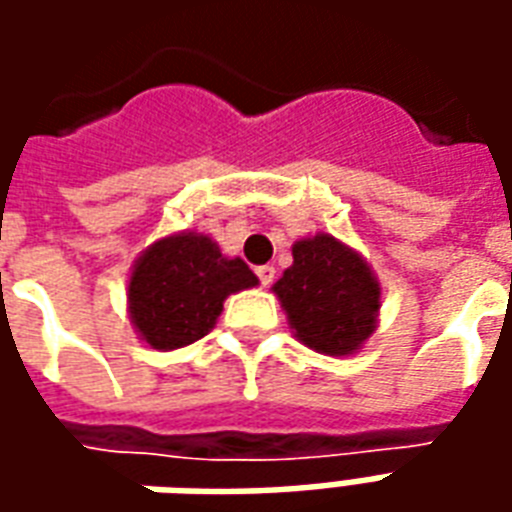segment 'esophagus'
<instances>
[{
  "mask_svg": "<svg viewBox=\"0 0 512 512\" xmlns=\"http://www.w3.org/2000/svg\"><path fill=\"white\" fill-rule=\"evenodd\" d=\"M274 277H277V268H274V266H260V268H257V279H260V285H263V288H268V285L274 282Z\"/></svg>",
  "mask_w": 512,
  "mask_h": 512,
  "instance_id": "obj_1",
  "label": "esophagus"
}]
</instances>
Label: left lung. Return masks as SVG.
I'll return each mask as SVG.
<instances>
[{
  "mask_svg": "<svg viewBox=\"0 0 512 512\" xmlns=\"http://www.w3.org/2000/svg\"><path fill=\"white\" fill-rule=\"evenodd\" d=\"M293 334L312 351L351 356L376 332L381 285L356 249L329 233L293 244V266L274 285Z\"/></svg>",
  "mask_w": 512,
  "mask_h": 512,
  "instance_id": "8db88e82",
  "label": "left lung"
}]
</instances>
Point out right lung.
I'll return each mask as SVG.
<instances>
[{"label":"right lung","mask_w":512,"mask_h":512,"mask_svg":"<svg viewBox=\"0 0 512 512\" xmlns=\"http://www.w3.org/2000/svg\"><path fill=\"white\" fill-rule=\"evenodd\" d=\"M255 285L244 260L224 257L211 235L175 233L136 257L128 315L139 340L156 351H175L211 332L227 296Z\"/></svg>","instance_id":"right-lung-1"}]
</instances>
